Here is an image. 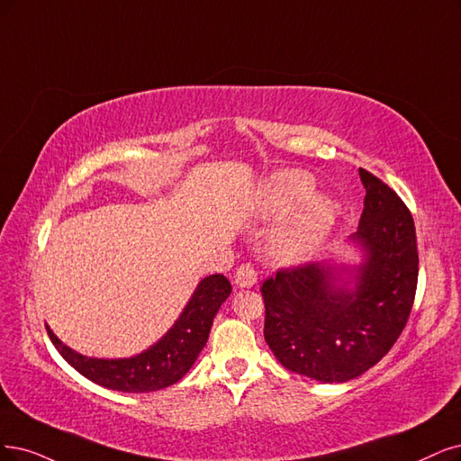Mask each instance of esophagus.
<instances>
[{"label":"esophagus","instance_id":"obj_1","mask_svg":"<svg viewBox=\"0 0 461 461\" xmlns=\"http://www.w3.org/2000/svg\"><path fill=\"white\" fill-rule=\"evenodd\" d=\"M233 283L240 288H250L254 283H257V271H254L252 266L243 264L237 267L235 276H233Z\"/></svg>","mask_w":461,"mask_h":461}]
</instances>
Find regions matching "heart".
I'll use <instances>...</instances> for the list:
<instances>
[{
  "mask_svg": "<svg viewBox=\"0 0 461 461\" xmlns=\"http://www.w3.org/2000/svg\"><path fill=\"white\" fill-rule=\"evenodd\" d=\"M313 194V176L298 168L276 170L258 187L254 197L258 216L291 212L271 237V250L281 264L300 266L317 258L338 224L339 204L329 195Z\"/></svg>",
  "mask_w": 461,
  "mask_h": 461,
  "instance_id": "1",
  "label": "heart"
}]
</instances>
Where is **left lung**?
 <instances>
[{
	"instance_id": "8db88e82",
	"label": "left lung",
	"mask_w": 461,
	"mask_h": 461,
	"mask_svg": "<svg viewBox=\"0 0 461 461\" xmlns=\"http://www.w3.org/2000/svg\"><path fill=\"white\" fill-rule=\"evenodd\" d=\"M366 190L349 237L359 264L281 269L262 285L264 338L277 361L322 384H344L376 365L401 336L418 285L412 214L380 178L359 168Z\"/></svg>"
}]
</instances>
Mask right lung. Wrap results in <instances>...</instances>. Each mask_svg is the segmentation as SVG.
<instances>
[{"instance_id":"right-lung-1","label":"right lung","mask_w":461,"mask_h":461,"mask_svg":"<svg viewBox=\"0 0 461 461\" xmlns=\"http://www.w3.org/2000/svg\"><path fill=\"white\" fill-rule=\"evenodd\" d=\"M230 293L231 285L224 276L214 274L201 279L167 334L142 353L123 359L81 355L62 344L49 327L47 332L68 365H72L81 376L123 393H149L176 384L194 366L207 344L220 305L228 300Z\"/></svg>"}]
</instances>
